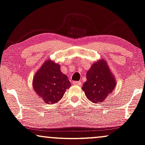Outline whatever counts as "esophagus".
<instances>
[{"label":"esophagus","instance_id":"esophagus-1","mask_svg":"<svg viewBox=\"0 0 145 145\" xmlns=\"http://www.w3.org/2000/svg\"><path fill=\"white\" fill-rule=\"evenodd\" d=\"M72 84L75 85V86H81V82H73Z\"/></svg>","mask_w":145,"mask_h":145}]
</instances>
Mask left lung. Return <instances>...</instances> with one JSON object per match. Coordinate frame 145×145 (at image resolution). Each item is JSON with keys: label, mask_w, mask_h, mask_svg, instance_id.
Masks as SVG:
<instances>
[{"label": "left lung", "mask_w": 145, "mask_h": 145, "mask_svg": "<svg viewBox=\"0 0 145 145\" xmlns=\"http://www.w3.org/2000/svg\"><path fill=\"white\" fill-rule=\"evenodd\" d=\"M86 77L82 89L88 99L93 103L104 101L116 86V80L103 59L93 63Z\"/></svg>", "instance_id": "obj_1"}]
</instances>
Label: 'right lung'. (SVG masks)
Here are the masks:
<instances>
[{
  "instance_id": "1",
  "label": "right lung",
  "mask_w": 145,
  "mask_h": 145,
  "mask_svg": "<svg viewBox=\"0 0 145 145\" xmlns=\"http://www.w3.org/2000/svg\"><path fill=\"white\" fill-rule=\"evenodd\" d=\"M34 91L46 103H57L71 84L60 65L51 59L46 61L36 73L32 82Z\"/></svg>"
}]
</instances>
